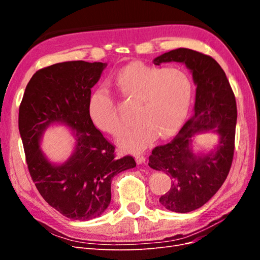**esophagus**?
I'll return each mask as SVG.
<instances>
[{
	"label": "esophagus",
	"mask_w": 260,
	"mask_h": 260,
	"mask_svg": "<svg viewBox=\"0 0 260 260\" xmlns=\"http://www.w3.org/2000/svg\"><path fill=\"white\" fill-rule=\"evenodd\" d=\"M136 161H137V164H138V165H142V164H145L146 159H145V157H144V156H140V155H138V156H136Z\"/></svg>",
	"instance_id": "34e87169"
}]
</instances>
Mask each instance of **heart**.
Returning a JSON list of instances; mask_svg holds the SVG:
<instances>
[{"label":"heart","mask_w":260,"mask_h":260,"mask_svg":"<svg viewBox=\"0 0 260 260\" xmlns=\"http://www.w3.org/2000/svg\"><path fill=\"white\" fill-rule=\"evenodd\" d=\"M114 82L122 96L138 102V123L117 139L122 151L143 152L158 136L167 139L176 135L184 122L191 105L193 85L182 69L132 62L117 73ZM89 114L101 131L117 136L123 128L114 99L103 86L91 94Z\"/></svg>","instance_id":"b5f03b06"}]
</instances>
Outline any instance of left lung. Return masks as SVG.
I'll use <instances>...</instances> for the list:
<instances>
[{
  "mask_svg": "<svg viewBox=\"0 0 260 260\" xmlns=\"http://www.w3.org/2000/svg\"><path fill=\"white\" fill-rule=\"evenodd\" d=\"M170 61L184 64L192 74L196 85L193 116L170 143L153 149L148 166L171 179L170 190L159 203L170 211L184 214L206 204L226 179L233 159L238 112L230 83L214 58L180 48L153 59L157 66ZM207 132L218 137L216 144L195 152L194 137Z\"/></svg>",
  "mask_w": 260,
  "mask_h": 260,
  "instance_id": "obj_1",
  "label": "left lung"
}]
</instances>
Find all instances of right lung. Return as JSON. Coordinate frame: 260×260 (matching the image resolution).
I'll return each mask as SVG.
<instances>
[{"instance_id":"add662e5","label":"right lung","mask_w":260,"mask_h":260,"mask_svg":"<svg viewBox=\"0 0 260 260\" xmlns=\"http://www.w3.org/2000/svg\"><path fill=\"white\" fill-rule=\"evenodd\" d=\"M106 66L72 60L38 70L19 107L20 138L39 193L62 216L81 221L103 214L112 199V179L137 166L131 156L115 158L114 145L90 118L91 89ZM55 125L74 137L73 153L61 163L52 162L41 148L45 131Z\"/></svg>"}]
</instances>
